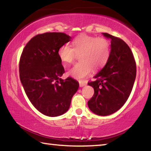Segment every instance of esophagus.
<instances>
[{"mask_svg": "<svg viewBox=\"0 0 151 151\" xmlns=\"http://www.w3.org/2000/svg\"><path fill=\"white\" fill-rule=\"evenodd\" d=\"M86 85V83H84V82H81V81H79V86H81V87H83V86H85Z\"/></svg>", "mask_w": 151, "mask_h": 151, "instance_id": "obj_1", "label": "esophagus"}]
</instances>
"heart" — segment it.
<instances>
[{"mask_svg":"<svg viewBox=\"0 0 151 151\" xmlns=\"http://www.w3.org/2000/svg\"><path fill=\"white\" fill-rule=\"evenodd\" d=\"M73 48L69 45L61 46L58 55L61 61L72 64L79 56L81 62L68 72V75L78 80H83L90 75L93 69L100 70L106 65L111 54V45L108 40L102 37H93L82 34L73 41Z\"/></svg>","mask_w":151,"mask_h":151,"instance_id":"b5f03b06","label":"heart"}]
</instances>
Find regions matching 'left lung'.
I'll return each instance as SVG.
<instances>
[{"instance_id":"left-lung-1","label":"left lung","mask_w":151,"mask_h":151,"mask_svg":"<svg viewBox=\"0 0 151 151\" xmlns=\"http://www.w3.org/2000/svg\"><path fill=\"white\" fill-rule=\"evenodd\" d=\"M103 34L111 39V54L104 67L94 76L95 81L88 83L94 91L88 106L94 113L106 116L126 103L133 87L137 67L133 54L124 40L108 33Z\"/></svg>"}]
</instances>
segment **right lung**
<instances>
[{"label":"right lung","instance_id":"right-lung-1","mask_svg":"<svg viewBox=\"0 0 151 151\" xmlns=\"http://www.w3.org/2000/svg\"><path fill=\"white\" fill-rule=\"evenodd\" d=\"M70 39L63 32L39 34L29 40L20 56V79L25 93L32 105L48 116L67 111L78 88L73 78H60L65 71L58 51Z\"/></svg>","mask_w":151,"mask_h":151}]
</instances>
